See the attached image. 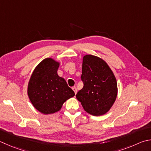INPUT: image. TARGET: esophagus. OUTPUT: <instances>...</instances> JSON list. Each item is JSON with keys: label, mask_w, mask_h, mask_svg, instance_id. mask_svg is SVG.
Returning a JSON list of instances; mask_svg holds the SVG:
<instances>
[{"label": "esophagus", "mask_w": 151, "mask_h": 151, "mask_svg": "<svg viewBox=\"0 0 151 151\" xmlns=\"http://www.w3.org/2000/svg\"><path fill=\"white\" fill-rule=\"evenodd\" d=\"M72 89L73 90V91L75 92V94H76V93H77V88H76L75 86H74V87L72 88Z\"/></svg>", "instance_id": "obj_1"}]
</instances>
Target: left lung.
Listing matches in <instances>:
<instances>
[{
  "label": "left lung",
  "instance_id": "8db88e82",
  "mask_svg": "<svg viewBox=\"0 0 151 151\" xmlns=\"http://www.w3.org/2000/svg\"><path fill=\"white\" fill-rule=\"evenodd\" d=\"M82 72L84 86L76 97L87 113L94 116H102L110 109L116 100V76L105 61L92 55L83 57Z\"/></svg>",
  "mask_w": 151,
  "mask_h": 151
}]
</instances>
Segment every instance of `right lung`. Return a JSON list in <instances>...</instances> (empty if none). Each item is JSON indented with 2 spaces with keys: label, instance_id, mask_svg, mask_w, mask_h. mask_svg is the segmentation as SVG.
<instances>
[{
  "label": "right lung",
  "instance_id": "add662e5",
  "mask_svg": "<svg viewBox=\"0 0 151 151\" xmlns=\"http://www.w3.org/2000/svg\"><path fill=\"white\" fill-rule=\"evenodd\" d=\"M59 63L46 58L35 68L29 78L28 95L37 110L47 115L59 111L65 102L75 92L57 74Z\"/></svg>",
  "mask_w": 151,
  "mask_h": 151
}]
</instances>
